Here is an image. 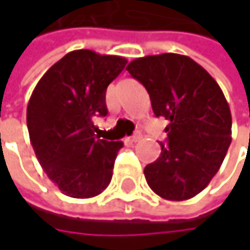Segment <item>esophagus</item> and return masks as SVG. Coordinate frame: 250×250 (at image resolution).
<instances>
[{
  "mask_svg": "<svg viewBox=\"0 0 250 250\" xmlns=\"http://www.w3.org/2000/svg\"><path fill=\"white\" fill-rule=\"evenodd\" d=\"M140 139H142V134H140L139 131H136L133 136H130V137H128V140H130L131 143H136V142H139Z\"/></svg>",
  "mask_w": 250,
  "mask_h": 250,
  "instance_id": "34e87169",
  "label": "esophagus"
}]
</instances>
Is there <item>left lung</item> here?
<instances>
[{"mask_svg":"<svg viewBox=\"0 0 250 250\" xmlns=\"http://www.w3.org/2000/svg\"><path fill=\"white\" fill-rule=\"evenodd\" d=\"M128 74L149 92L156 117L169 120L168 143L146 165L159 197L184 201L201 192L220 169L231 142V114L214 78L188 56L162 53L131 61Z\"/></svg>","mask_w":250,"mask_h":250,"instance_id":"8db88e82","label":"left lung"}]
</instances>
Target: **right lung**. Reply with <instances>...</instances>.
<instances>
[{"mask_svg":"<svg viewBox=\"0 0 250 250\" xmlns=\"http://www.w3.org/2000/svg\"><path fill=\"white\" fill-rule=\"evenodd\" d=\"M125 63L122 56L88 49L69 52L40 78L30 97V143L43 171L65 195L91 198L111 181L123 142L100 139L94 119L107 116V86Z\"/></svg>","mask_w":250,"mask_h":250,"instance_id":"1","label":"right lung"}]
</instances>
